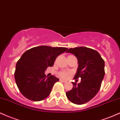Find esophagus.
I'll use <instances>...</instances> for the list:
<instances>
[{
    "label": "esophagus",
    "instance_id": "obj_1",
    "mask_svg": "<svg viewBox=\"0 0 120 120\" xmlns=\"http://www.w3.org/2000/svg\"><path fill=\"white\" fill-rule=\"evenodd\" d=\"M60 81H62V82H67V81H66V80H63V79H60Z\"/></svg>",
    "mask_w": 120,
    "mask_h": 120
}]
</instances>
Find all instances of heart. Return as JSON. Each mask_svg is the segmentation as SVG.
Listing matches in <instances>:
<instances>
[{"label":"heart","instance_id":"obj_1","mask_svg":"<svg viewBox=\"0 0 120 120\" xmlns=\"http://www.w3.org/2000/svg\"><path fill=\"white\" fill-rule=\"evenodd\" d=\"M71 73L66 71H60L59 72V76L62 78H67Z\"/></svg>","mask_w":120,"mask_h":120}]
</instances>
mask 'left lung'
I'll list each match as a JSON object with an SVG mask.
<instances>
[{"label":"left lung","instance_id":"8db88e82","mask_svg":"<svg viewBox=\"0 0 120 120\" xmlns=\"http://www.w3.org/2000/svg\"><path fill=\"white\" fill-rule=\"evenodd\" d=\"M67 50V53L77 57L79 66L74 79L81 78V82H72L73 88L66 93V96L73 103L83 105L93 99L100 90L105 74V61L93 49L80 46Z\"/></svg>","mask_w":120,"mask_h":120}]
</instances>
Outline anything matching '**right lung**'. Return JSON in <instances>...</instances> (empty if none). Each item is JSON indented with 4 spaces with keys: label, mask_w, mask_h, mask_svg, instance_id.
<instances>
[{
    "label": "right lung",
    "mask_w": 120,
    "mask_h": 120,
    "mask_svg": "<svg viewBox=\"0 0 120 120\" xmlns=\"http://www.w3.org/2000/svg\"><path fill=\"white\" fill-rule=\"evenodd\" d=\"M63 47L39 46L26 51L17 62L15 78L17 85L24 97L32 101L45 99L51 92L58 79L46 76L44 72L52 67L59 55L67 51Z\"/></svg>",
    "instance_id": "1"
}]
</instances>
